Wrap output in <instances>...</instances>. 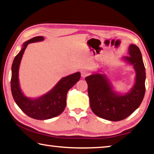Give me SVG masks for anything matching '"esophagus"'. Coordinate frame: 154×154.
<instances>
[{
    "instance_id": "obj_1",
    "label": "esophagus",
    "mask_w": 154,
    "mask_h": 154,
    "mask_svg": "<svg viewBox=\"0 0 154 154\" xmlns=\"http://www.w3.org/2000/svg\"><path fill=\"white\" fill-rule=\"evenodd\" d=\"M89 74V71H87V70H85V69H83L82 71H81V75H82V77H85L87 76H88Z\"/></svg>"
}]
</instances>
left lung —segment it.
Returning <instances> with one entry per match:
<instances>
[{"instance_id": "left-lung-1", "label": "left lung", "mask_w": 154, "mask_h": 154, "mask_svg": "<svg viewBox=\"0 0 154 154\" xmlns=\"http://www.w3.org/2000/svg\"><path fill=\"white\" fill-rule=\"evenodd\" d=\"M121 60L132 66L135 71V82L127 92L116 91L100 69L85 77L91 110L97 116L110 121H122L131 115L140 106L145 92V69L139 48L131 44L128 57Z\"/></svg>"}]
</instances>
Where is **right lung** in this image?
I'll list each match as a JSON object with an SVG mask.
<instances>
[{"mask_svg": "<svg viewBox=\"0 0 154 154\" xmlns=\"http://www.w3.org/2000/svg\"><path fill=\"white\" fill-rule=\"evenodd\" d=\"M44 40L43 36H37L23 44L18 54L14 58L11 67V88L13 99L21 110L31 118L47 120L57 116L66 107L67 92L81 78L80 72H76L61 78L53 88L45 94L37 97H27L22 91L19 79L21 61L27 45Z\"/></svg>", "mask_w": 154, "mask_h": 154, "instance_id": "right-lung-1", "label": "right lung"}]
</instances>
